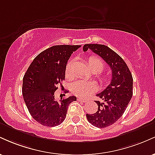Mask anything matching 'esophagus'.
<instances>
[{
    "instance_id": "obj_1",
    "label": "esophagus",
    "mask_w": 155,
    "mask_h": 155,
    "mask_svg": "<svg viewBox=\"0 0 155 155\" xmlns=\"http://www.w3.org/2000/svg\"><path fill=\"white\" fill-rule=\"evenodd\" d=\"M77 101H79V102H81V103H86L87 102V101L85 100V99L81 98V97H78Z\"/></svg>"
}]
</instances>
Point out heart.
I'll list each match as a JSON object with an SVG mask.
<instances>
[{
  "label": "heart",
  "mask_w": 155,
  "mask_h": 155,
  "mask_svg": "<svg viewBox=\"0 0 155 155\" xmlns=\"http://www.w3.org/2000/svg\"><path fill=\"white\" fill-rule=\"evenodd\" d=\"M88 67L91 71L95 73L97 79L101 84H106L108 81V76L107 75H102L99 73L102 72L104 68V63L100 58L97 56H90L87 60ZM73 60L68 62L65 66V74L66 77L71 76ZM97 88L96 84L92 81H87L84 80H77L71 85V90L74 95L81 97H86L89 94L92 93Z\"/></svg>",
  "instance_id": "heart-1"
}]
</instances>
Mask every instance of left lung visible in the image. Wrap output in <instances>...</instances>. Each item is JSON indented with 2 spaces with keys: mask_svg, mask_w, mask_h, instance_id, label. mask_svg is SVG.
Here are the masks:
<instances>
[{
  "mask_svg": "<svg viewBox=\"0 0 155 155\" xmlns=\"http://www.w3.org/2000/svg\"><path fill=\"white\" fill-rule=\"evenodd\" d=\"M89 49L98 54L111 69L112 79L104 91L97 94L101 101L97 111L87 114L88 122L99 128L108 127L117 122L124 114L133 96V76L127 64L114 51L103 44H85L83 51Z\"/></svg>",
  "mask_w": 155,
  "mask_h": 155,
  "instance_id": "left-lung-1",
  "label": "left lung"
}]
</instances>
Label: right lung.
Returning <instances> with one entry per match:
<instances>
[{
    "label": "right lung",
    "instance_id": "obj_1",
    "mask_svg": "<svg viewBox=\"0 0 155 155\" xmlns=\"http://www.w3.org/2000/svg\"><path fill=\"white\" fill-rule=\"evenodd\" d=\"M80 45H56L37 55L23 77L22 95L33 118L44 126L54 127L63 122L75 96L54 100L58 85L65 79L68 60Z\"/></svg>",
    "mask_w": 155,
    "mask_h": 155
}]
</instances>
